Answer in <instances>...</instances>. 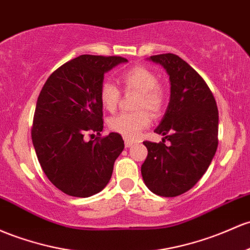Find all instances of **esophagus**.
<instances>
[{"mask_svg": "<svg viewBox=\"0 0 250 250\" xmlns=\"http://www.w3.org/2000/svg\"><path fill=\"white\" fill-rule=\"evenodd\" d=\"M125 147L129 148V147L133 146V145H135V141H134V140H131V139L125 138Z\"/></svg>", "mask_w": 250, "mask_h": 250, "instance_id": "34e87169", "label": "esophagus"}]
</instances>
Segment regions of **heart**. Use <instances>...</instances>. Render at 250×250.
Returning <instances> with one entry per match:
<instances>
[{
  "instance_id": "obj_1",
  "label": "heart",
  "mask_w": 250,
  "mask_h": 250,
  "mask_svg": "<svg viewBox=\"0 0 250 250\" xmlns=\"http://www.w3.org/2000/svg\"><path fill=\"white\" fill-rule=\"evenodd\" d=\"M120 83L125 90L139 92L136 108L141 110L135 112H122L109 120V127L115 133L127 139L138 138L142 130L152 123V115L161 111L165 104V92L159 86L158 76L145 66H134L121 73ZM101 104L106 111H115L120 101V90L111 82H104L100 87Z\"/></svg>"
}]
</instances>
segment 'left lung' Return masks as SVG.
I'll use <instances>...</instances> for the list:
<instances>
[{"mask_svg": "<svg viewBox=\"0 0 250 250\" xmlns=\"http://www.w3.org/2000/svg\"><path fill=\"white\" fill-rule=\"evenodd\" d=\"M169 76L171 96L155 128L163 142L145 141L148 155L141 166L146 186L163 197L183 194L207 172L218 146V109L212 92L196 71L172 53L149 58ZM171 142L165 145V139Z\"/></svg>", "mask_w": 250, "mask_h": 250, "instance_id": "8db88e82", "label": "left lung"}]
</instances>
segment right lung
I'll use <instances>...</instances> for the list:
<instances>
[{
	"instance_id": "1",
	"label": "right lung",
	"mask_w": 250,
	"mask_h": 250,
	"mask_svg": "<svg viewBox=\"0 0 250 250\" xmlns=\"http://www.w3.org/2000/svg\"><path fill=\"white\" fill-rule=\"evenodd\" d=\"M127 62L122 57H77L48 77L38 97L33 146L49 182L68 196L85 198L102 191L125 148L117 133L84 139L86 133L101 135L103 130L104 73Z\"/></svg>"
}]
</instances>
